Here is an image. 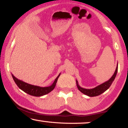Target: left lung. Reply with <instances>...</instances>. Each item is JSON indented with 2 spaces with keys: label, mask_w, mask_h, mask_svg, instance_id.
Wrapping results in <instances>:
<instances>
[{
  "label": "left lung",
  "mask_w": 128,
  "mask_h": 128,
  "mask_svg": "<svg viewBox=\"0 0 128 128\" xmlns=\"http://www.w3.org/2000/svg\"><path fill=\"white\" fill-rule=\"evenodd\" d=\"M117 70H118V63H117V67H116L115 72H114V74L111 76V78H110L108 80H107V81L102 84L96 86V87L94 88H84L79 86V85L78 84V82L77 80H76V86H77V87L79 90L81 92H82L83 94L86 95V96L90 97H94L99 96V95L102 94L103 92H104L105 91L109 88L110 86H111V84H112V82L114 81V79H115L116 74H117Z\"/></svg>",
  "instance_id": "obj_1"
}]
</instances>
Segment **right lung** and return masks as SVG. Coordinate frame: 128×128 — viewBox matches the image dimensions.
<instances>
[{"mask_svg": "<svg viewBox=\"0 0 128 128\" xmlns=\"http://www.w3.org/2000/svg\"><path fill=\"white\" fill-rule=\"evenodd\" d=\"M60 74L61 73H60L59 75L57 76L56 78L54 80V83L51 86H46V87H42V86H34V85L24 82L22 81L20 79H17L12 74H12V78L14 79V82L17 84V86H18L19 88L21 89L22 91L26 92V93L28 94L29 95H31V96H33L40 97L47 94L49 92H52L53 90L54 89V88L55 87L58 78L60 76Z\"/></svg>", "mask_w": 128, "mask_h": 128, "instance_id": "obj_1", "label": "right lung"}]
</instances>
